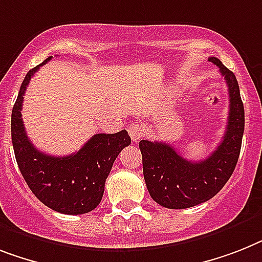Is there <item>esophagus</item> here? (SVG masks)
Here are the masks:
<instances>
[{
    "instance_id": "1",
    "label": "esophagus",
    "mask_w": 262,
    "mask_h": 262,
    "mask_svg": "<svg viewBox=\"0 0 262 262\" xmlns=\"http://www.w3.org/2000/svg\"><path fill=\"white\" fill-rule=\"evenodd\" d=\"M128 134L129 136H131V140H133L134 143H136V142H139L140 138L144 135V129L143 127L140 126L139 123H133V124L128 127Z\"/></svg>"
}]
</instances>
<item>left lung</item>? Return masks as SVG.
I'll return each mask as SVG.
<instances>
[{
  "mask_svg": "<svg viewBox=\"0 0 262 262\" xmlns=\"http://www.w3.org/2000/svg\"><path fill=\"white\" fill-rule=\"evenodd\" d=\"M209 61L220 68L229 88L228 126L221 143L206 159L190 162L174 147L140 140L143 175L151 198L167 209H187L213 198L234 171L243 143L245 112L234 73L217 57Z\"/></svg>",
  "mask_w": 262,
  "mask_h": 262,
  "instance_id": "obj_1",
  "label": "left lung"
}]
</instances>
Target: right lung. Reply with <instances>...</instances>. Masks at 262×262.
Here are the masks:
<instances>
[{
    "instance_id": "right-lung-1",
    "label": "right lung",
    "mask_w": 262,
    "mask_h": 262,
    "mask_svg": "<svg viewBox=\"0 0 262 262\" xmlns=\"http://www.w3.org/2000/svg\"><path fill=\"white\" fill-rule=\"evenodd\" d=\"M27 73L12 111V143L19 171L38 200L62 214L90 213L100 204L105 179L119 152L129 146L126 129L116 134H96L77 152L52 157L38 151L27 136L21 118L28 84L41 66Z\"/></svg>"
}]
</instances>
